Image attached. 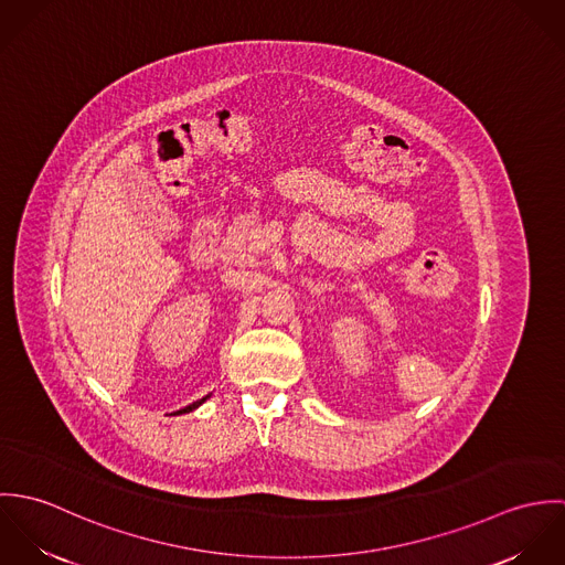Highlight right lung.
Instances as JSON below:
<instances>
[{"label": "right lung", "instance_id": "obj_1", "mask_svg": "<svg viewBox=\"0 0 565 565\" xmlns=\"http://www.w3.org/2000/svg\"><path fill=\"white\" fill-rule=\"evenodd\" d=\"M209 398V396H206ZM206 398H202V401H198V403L189 404V406H184L182 411H178V413H186V411H191V408H195V406H200V404L204 403Z\"/></svg>", "mask_w": 565, "mask_h": 565}]
</instances>
